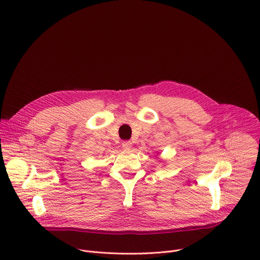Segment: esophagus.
I'll use <instances>...</instances> for the list:
<instances>
[{
    "mask_svg": "<svg viewBox=\"0 0 260 260\" xmlns=\"http://www.w3.org/2000/svg\"><path fill=\"white\" fill-rule=\"evenodd\" d=\"M122 147H123L124 149H126V150L132 149V147H133V143H132L131 141H124V142H122Z\"/></svg>",
    "mask_w": 260,
    "mask_h": 260,
    "instance_id": "1",
    "label": "esophagus"
}]
</instances>
